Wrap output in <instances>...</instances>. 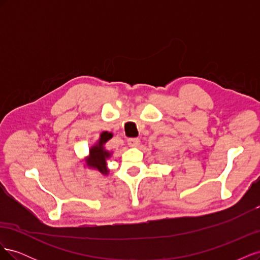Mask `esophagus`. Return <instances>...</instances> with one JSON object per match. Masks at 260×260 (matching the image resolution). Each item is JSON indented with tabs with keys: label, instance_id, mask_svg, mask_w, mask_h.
Instances as JSON below:
<instances>
[{
	"label": "esophagus",
	"instance_id": "1",
	"mask_svg": "<svg viewBox=\"0 0 260 260\" xmlns=\"http://www.w3.org/2000/svg\"><path fill=\"white\" fill-rule=\"evenodd\" d=\"M140 144V140L138 138H131L128 139V145L131 147H136Z\"/></svg>",
	"mask_w": 260,
	"mask_h": 260
}]
</instances>
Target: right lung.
<instances>
[{
    "label": "right lung",
    "mask_w": 260,
    "mask_h": 260,
    "mask_svg": "<svg viewBox=\"0 0 260 260\" xmlns=\"http://www.w3.org/2000/svg\"><path fill=\"white\" fill-rule=\"evenodd\" d=\"M111 138L112 133H108L107 131L102 132L98 142L90 147L89 155L84 160L86 167L95 169L104 176L108 175L109 170L107 168V159L112 156V152L107 151L105 144L108 140H111Z\"/></svg>",
    "instance_id": "obj_1"
}]
</instances>
